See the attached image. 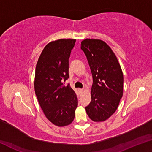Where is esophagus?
I'll return each mask as SVG.
<instances>
[{
    "label": "esophagus",
    "mask_w": 152,
    "mask_h": 152,
    "mask_svg": "<svg viewBox=\"0 0 152 152\" xmlns=\"http://www.w3.org/2000/svg\"><path fill=\"white\" fill-rule=\"evenodd\" d=\"M79 92H80V93H82V92H84V90L82 88H79Z\"/></svg>",
    "instance_id": "esophagus-1"
}]
</instances>
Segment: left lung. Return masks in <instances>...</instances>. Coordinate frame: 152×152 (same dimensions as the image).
<instances>
[{
    "instance_id": "left-lung-1",
    "label": "left lung",
    "mask_w": 152,
    "mask_h": 152,
    "mask_svg": "<svg viewBox=\"0 0 152 152\" xmlns=\"http://www.w3.org/2000/svg\"><path fill=\"white\" fill-rule=\"evenodd\" d=\"M80 48L88 61L93 79L91 101L86 111L94 121H104L115 112L123 96L121 68L115 53L103 41L84 39Z\"/></svg>"
}]
</instances>
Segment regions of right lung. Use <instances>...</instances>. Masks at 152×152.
Masks as SVG:
<instances>
[{
  "mask_svg": "<svg viewBox=\"0 0 152 152\" xmlns=\"http://www.w3.org/2000/svg\"><path fill=\"white\" fill-rule=\"evenodd\" d=\"M76 39H61L45 46L35 69V92L38 102L48 120L59 127L73 121L78 98L70 84L69 58Z\"/></svg>",
  "mask_w": 152,
  "mask_h": 152,
  "instance_id": "1",
  "label": "right lung"
}]
</instances>
